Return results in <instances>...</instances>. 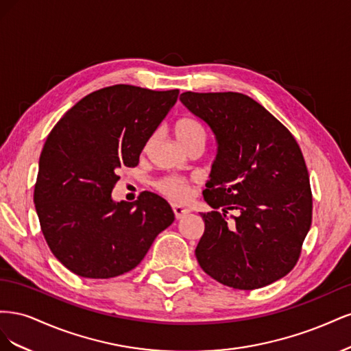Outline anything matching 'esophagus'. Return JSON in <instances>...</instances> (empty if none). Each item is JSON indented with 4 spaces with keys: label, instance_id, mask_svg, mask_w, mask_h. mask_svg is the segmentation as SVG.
I'll use <instances>...</instances> for the list:
<instances>
[{
    "label": "esophagus",
    "instance_id": "esophagus-1",
    "mask_svg": "<svg viewBox=\"0 0 351 351\" xmlns=\"http://www.w3.org/2000/svg\"><path fill=\"white\" fill-rule=\"evenodd\" d=\"M173 210H174V215H176V218H177V219L186 217V215L189 214V212H190L187 208L178 206V205H173Z\"/></svg>",
    "mask_w": 351,
    "mask_h": 351
}]
</instances>
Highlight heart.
<instances>
[{"label": "heart", "mask_w": 351, "mask_h": 351, "mask_svg": "<svg viewBox=\"0 0 351 351\" xmlns=\"http://www.w3.org/2000/svg\"><path fill=\"white\" fill-rule=\"evenodd\" d=\"M173 132L177 141L187 151L192 149L193 146H205L206 130L202 123L193 119V117H182V119H178L173 125ZM154 186L159 193L176 202V204H186L195 193L193 184L182 176H165L156 180Z\"/></svg>", "instance_id": "heart-1"}]
</instances>
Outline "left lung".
<instances>
[{"instance_id":"obj_1","label":"left lung","mask_w":351,"mask_h":351,"mask_svg":"<svg viewBox=\"0 0 351 351\" xmlns=\"http://www.w3.org/2000/svg\"><path fill=\"white\" fill-rule=\"evenodd\" d=\"M180 99L218 141L204 192L214 210L200 214L205 231L195 252L200 268L237 290L285 277L312 226V189L299 143L247 95L184 92Z\"/></svg>"}]
</instances>
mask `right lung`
Masks as SVG:
<instances>
[{"instance_id": "right-lung-1", "label": "right lung", "mask_w": 351, "mask_h": 351, "mask_svg": "<svg viewBox=\"0 0 351 351\" xmlns=\"http://www.w3.org/2000/svg\"><path fill=\"white\" fill-rule=\"evenodd\" d=\"M178 89L114 84L86 95L47 137L34 202L52 254L83 278L108 280L142 262L173 224L168 202L151 192L112 202L121 167H136L146 142L174 107Z\"/></svg>"}]
</instances>
